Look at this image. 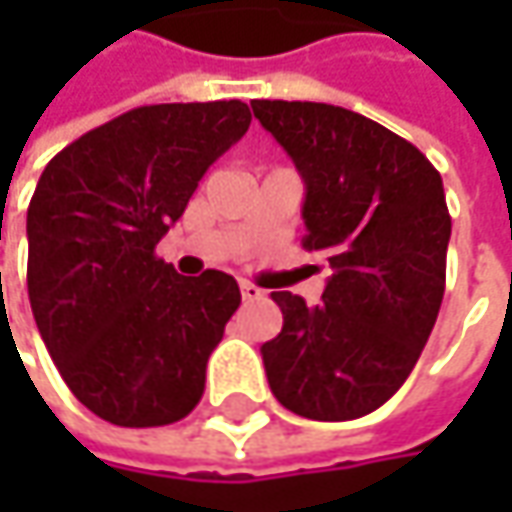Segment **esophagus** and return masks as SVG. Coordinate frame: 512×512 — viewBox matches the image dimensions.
Listing matches in <instances>:
<instances>
[{
    "label": "esophagus",
    "instance_id": "obj_1",
    "mask_svg": "<svg viewBox=\"0 0 512 512\" xmlns=\"http://www.w3.org/2000/svg\"><path fill=\"white\" fill-rule=\"evenodd\" d=\"M239 290H242V299H245V302H256V299L265 296V290L253 285V282H239Z\"/></svg>",
    "mask_w": 512,
    "mask_h": 512
}]
</instances>
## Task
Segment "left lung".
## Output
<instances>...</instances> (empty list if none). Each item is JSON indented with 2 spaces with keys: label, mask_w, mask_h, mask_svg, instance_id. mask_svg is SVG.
<instances>
[{
  "label": "left lung",
  "mask_w": 512,
  "mask_h": 512,
  "mask_svg": "<svg viewBox=\"0 0 512 512\" xmlns=\"http://www.w3.org/2000/svg\"><path fill=\"white\" fill-rule=\"evenodd\" d=\"M250 108L302 173V247L330 265L319 305L270 293L285 325L262 344L267 382L296 416L359 419L402 387L436 325L450 242L442 176L362 113L282 99Z\"/></svg>",
  "instance_id": "1"
}]
</instances>
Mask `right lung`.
I'll use <instances>...</instances> for the list:
<instances>
[{"label":"right lung","mask_w":512,"mask_h":512,"mask_svg":"<svg viewBox=\"0 0 512 512\" xmlns=\"http://www.w3.org/2000/svg\"><path fill=\"white\" fill-rule=\"evenodd\" d=\"M250 108H133L48 162L28 207V296L70 393L119 427L185 419L242 293L233 276H179L156 256Z\"/></svg>","instance_id":"add662e5"}]
</instances>
